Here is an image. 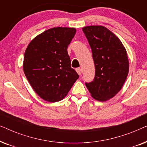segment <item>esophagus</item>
I'll use <instances>...</instances> for the list:
<instances>
[{"mask_svg":"<svg viewBox=\"0 0 147 147\" xmlns=\"http://www.w3.org/2000/svg\"><path fill=\"white\" fill-rule=\"evenodd\" d=\"M76 71H77V73L79 74V75H81V74H82V70H81V69H80V68H77V69H76Z\"/></svg>","mask_w":147,"mask_h":147,"instance_id":"34e87169","label":"esophagus"}]
</instances>
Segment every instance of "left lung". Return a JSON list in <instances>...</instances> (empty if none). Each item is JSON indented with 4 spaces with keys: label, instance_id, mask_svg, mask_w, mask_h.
<instances>
[{
    "label": "left lung",
    "instance_id": "1",
    "mask_svg": "<svg viewBox=\"0 0 147 147\" xmlns=\"http://www.w3.org/2000/svg\"><path fill=\"white\" fill-rule=\"evenodd\" d=\"M82 30L92 49L96 69L94 80L86 86L92 98L107 101L120 92L127 78V52L119 38L104 26H86Z\"/></svg>",
    "mask_w": 147,
    "mask_h": 147
}]
</instances>
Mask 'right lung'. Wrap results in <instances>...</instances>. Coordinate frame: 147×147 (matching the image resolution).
Listing matches in <instances>:
<instances>
[{
	"label": "right lung",
	"mask_w": 147,
	"mask_h": 147,
	"mask_svg": "<svg viewBox=\"0 0 147 147\" xmlns=\"http://www.w3.org/2000/svg\"><path fill=\"white\" fill-rule=\"evenodd\" d=\"M76 33V28H51L36 36L25 50L24 73L34 91L45 101L63 100L79 78L71 67L67 51Z\"/></svg>",
	"instance_id": "add662e5"
}]
</instances>
